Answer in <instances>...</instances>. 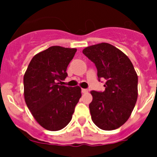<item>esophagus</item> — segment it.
<instances>
[{"label": "esophagus", "instance_id": "1", "mask_svg": "<svg viewBox=\"0 0 157 157\" xmlns=\"http://www.w3.org/2000/svg\"><path fill=\"white\" fill-rule=\"evenodd\" d=\"M81 91H82V93H88V90H86V89H82Z\"/></svg>", "mask_w": 157, "mask_h": 157}]
</instances>
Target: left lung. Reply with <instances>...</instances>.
I'll return each mask as SVG.
<instances>
[{
	"mask_svg": "<svg viewBox=\"0 0 157 157\" xmlns=\"http://www.w3.org/2000/svg\"><path fill=\"white\" fill-rule=\"evenodd\" d=\"M83 53L96 65L99 81H105L103 92H90L92 120L100 129H117L127 121L135 106L138 95L137 73L127 55L109 43L86 47Z\"/></svg>",
	"mask_w": 157,
	"mask_h": 157,
	"instance_id": "obj_1",
	"label": "left lung"
}]
</instances>
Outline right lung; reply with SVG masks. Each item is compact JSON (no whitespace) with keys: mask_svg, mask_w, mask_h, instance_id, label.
<instances>
[{"mask_svg":"<svg viewBox=\"0 0 157 157\" xmlns=\"http://www.w3.org/2000/svg\"><path fill=\"white\" fill-rule=\"evenodd\" d=\"M77 49L52 46L35 55L23 77L26 105L38 123L48 131L68 124L81 97L80 86H63Z\"/></svg>","mask_w":157,"mask_h":157,"instance_id":"obj_1","label":"right lung"}]
</instances>
